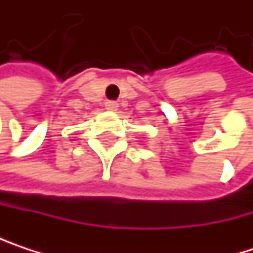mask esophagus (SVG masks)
<instances>
[{"label": "esophagus", "mask_w": 253, "mask_h": 253, "mask_svg": "<svg viewBox=\"0 0 253 253\" xmlns=\"http://www.w3.org/2000/svg\"><path fill=\"white\" fill-rule=\"evenodd\" d=\"M105 107H107V110H117L119 104L116 101H107L105 102Z\"/></svg>", "instance_id": "obj_1"}]
</instances>
